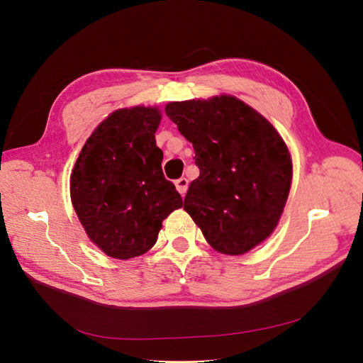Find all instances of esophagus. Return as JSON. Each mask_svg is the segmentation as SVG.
I'll return each mask as SVG.
<instances>
[{
    "mask_svg": "<svg viewBox=\"0 0 363 363\" xmlns=\"http://www.w3.org/2000/svg\"><path fill=\"white\" fill-rule=\"evenodd\" d=\"M175 185H177V189L179 191L181 196H185L186 189H188V179L186 178H179L175 181Z\"/></svg>",
    "mask_w": 363,
    "mask_h": 363,
    "instance_id": "esophagus-1",
    "label": "esophagus"
}]
</instances>
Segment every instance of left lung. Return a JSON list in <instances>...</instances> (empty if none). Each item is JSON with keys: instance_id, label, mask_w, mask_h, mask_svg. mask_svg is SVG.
<instances>
[{"instance_id": "1", "label": "left lung", "mask_w": 363, "mask_h": 363, "mask_svg": "<svg viewBox=\"0 0 363 363\" xmlns=\"http://www.w3.org/2000/svg\"><path fill=\"white\" fill-rule=\"evenodd\" d=\"M164 111L193 144L200 169L184 208L215 250H252L272 234L287 201V145L262 114L231 95L169 103Z\"/></svg>"}]
</instances>
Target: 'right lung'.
<instances>
[{
	"label": "right lung",
	"instance_id": "obj_1",
	"mask_svg": "<svg viewBox=\"0 0 363 363\" xmlns=\"http://www.w3.org/2000/svg\"><path fill=\"white\" fill-rule=\"evenodd\" d=\"M156 107L111 113L82 147L70 177V197L89 240L114 259L148 252L162 222L182 206L162 170Z\"/></svg>",
	"mask_w": 363,
	"mask_h": 363
}]
</instances>
